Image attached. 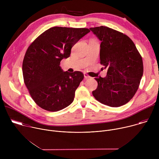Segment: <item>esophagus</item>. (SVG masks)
<instances>
[{"mask_svg":"<svg viewBox=\"0 0 159 159\" xmlns=\"http://www.w3.org/2000/svg\"><path fill=\"white\" fill-rule=\"evenodd\" d=\"M84 77H85V79H89V78H90V76H89V75H88V74H87L84 73Z\"/></svg>","mask_w":159,"mask_h":159,"instance_id":"1","label":"esophagus"}]
</instances>
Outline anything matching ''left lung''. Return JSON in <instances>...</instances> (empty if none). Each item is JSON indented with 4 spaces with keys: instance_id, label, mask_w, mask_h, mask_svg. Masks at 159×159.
<instances>
[{
    "instance_id": "obj_1",
    "label": "left lung",
    "mask_w": 159,
    "mask_h": 159,
    "mask_svg": "<svg viewBox=\"0 0 159 159\" xmlns=\"http://www.w3.org/2000/svg\"><path fill=\"white\" fill-rule=\"evenodd\" d=\"M99 40L100 63L107 70L106 77L95 78V99L105 105L119 107L128 102L139 87L143 66L141 55L126 34L106 26L90 28Z\"/></svg>"
}]
</instances>
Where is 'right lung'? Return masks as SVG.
<instances>
[{
  "label": "right lung",
  "mask_w": 159,
  "mask_h": 159,
  "mask_svg": "<svg viewBox=\"0 0 159 159\" xmlns=\"http://www.w3.org/2000/svg\"><path fill=\"white\" fill-rule=\"evenodd\" d=\"M90 32L87 28L53 27L30 45L22 61L25 84L35 103L55 112L69 106L84 79L79 71L63 72L60 66L74 45Z\"/></svg>",
  "instance_id": "1"
}]
</instances>
